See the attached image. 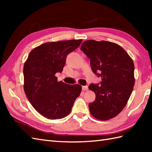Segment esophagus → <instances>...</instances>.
<instances>
[{"label": "esophagus", "instance_id": "obj_1", "mask_svg": "<svg viewBox=\"0 0 152 152\" xmlns=\"http://www.w3.org/2000/svg\"><path fill=\"white\" fill-rule=\"evenodd\" d=\"M82 89L83 90V91H88V86H82Z\"/></svg>", "mask_w": 152, "mask_h": 152}]
</instances>
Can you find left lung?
Wrapping results in <instances>:
<instances>
[{
    "instance_id": "obj_1",
    "label": "left lung",
    "mask_w": 152,
    "mask_h": 152,
    "mask_svg": "<svg viewBox=\"0 0 152 152\" xmlns=\"http://www.w3.org/2000/svg\"><path fill=\"white\" fill-rule=\"evenodd\" d=\"M80 50L90 59L93 73L101 77L100 83H91L95 101L89 104L93 117L108 120L121 112L129 99L134 85L133 61L119 45L108 41L90 40Z\"/></svg>"
}]
</instances>
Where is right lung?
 Masks as SVG:
<instances>
[{"mask_svg":"<svg viewBox=\"0 0 152 152\" xmlns=\"http://www.w3.org/2000/svg\"><path fill=\"white\" fill-rule=\"evenodd\" d=\"M82 40L45 43L31 51L24 64V91L34 108L44 117H66L80 95L82 87L57 82L68 55L79 47Z\"/></svg>","mask_w":152,"mask_h":152,"instance_id":"obj_1","label":"right lung"}]
</instances>
